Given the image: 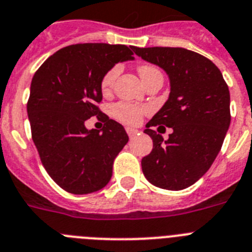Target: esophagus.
Listing matches in <instances>:
<instances>
[{"label":"esophagus","mask_w":252,"mask_h":252,"mask_svg":"<svg viewBox=\"0 0 252 252\" xmlns=\"http://www.w3.org/2000/svg\"><path fill=\"white\" fill-rule=\"evenodd\" d=\"M126 133H128V136L129 137H134L137 133H138V130L134 129V128H130V126H128V128H126Z\"/></svg>","instance_id":"esophagus-1"}]
</instances>
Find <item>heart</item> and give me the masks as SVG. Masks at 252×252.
Returning <instances> with one entry per match:
<instances>
[{"instance_id": "b5f03b06", "label": "heart", "mask_w": 252, "mask_h": 252, "mask_svg": "<svg viewBox=\"0 0 252 252\" xmlns=\"http://www.w3.org/2000/svg\"><path fill=\"white\" fill-rule=\"evenodd\" d=\"M138 73L141 79L150 74L154 73H160L158 67L152 66V65H141L138 67ZM119 74V69L118 66L111 67L110 70H107L105 73V75L101 79V90L103 92H109L113 87L114 82H115L116 77ZM146 110L143 107L134 106V105H129V103H118L113 107V114L116 119H119L120 122H124L126 124H137V123L141 122V118L145 114Z\"/></svg>"}]
</instances>
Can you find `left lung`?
Here are the masks:
<instances>
[{
	"label": "left lung",
	"instance_id": "1",
	"mask_svg": "<svg viewBox=\"0 0 252 252\" xmlns=\"http://www.w3.org/2000/svg\"><path fill=\"white\" fill-rule=\"evenodd\" d=\"M139 58L168 74L170 94L143 132L154 147L142 158L146 179L179 191L208 172L220 151L230 124V96L220 70L202 55L182 47H132ZM172 127L164 140L149 128Z\"/></svg>",
	"mask_w": 252,
	"mask_h": 252
}]
</instances>
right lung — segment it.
<instances>
[{"label": "right lung", "mask_w": 252, "mask_h": 252, "mask_svg": "<svg viewBox=\"0 0 252 252\" xmlns=\"http://www.w3.org/2000/svg\"><path fill=\"white\" fill-rule=\"evenodd\" d=\"M132 55L124 44H73L50 56L32 79L27 105L32 138L44 169L65 191L92 193L111 179L128 134L105 114L101 130L87 129L86 120L102 114L97 105L105 73L134 60Z\"/></svg>", "instance_id": "1"}]
</instances>
